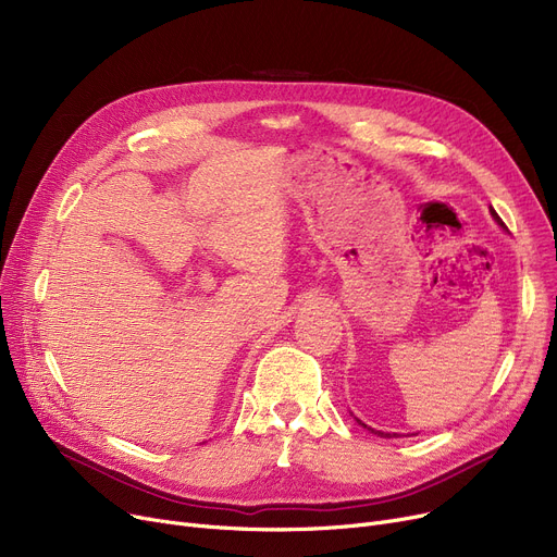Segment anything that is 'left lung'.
Wrapping results in <instances>:
<instances>
[{"mask_svg": "<svg viewBox=\"0 0 557 557\" xmlns=\"http://www.w3.org/2000/svg\"><path fill=\"white\" fill-rule=\"evenodd\" d=\"M492 216H494V221H496V223H499V225H504V221H502L499 216H496V212H494V210H492ZM357 422H359L361 426H366V424H363L361 420H357ZM366 429H368V431H374V429H370V426H366ZM374 433H376V435H382V437H391V433H384V431H374Z\"/></svg>", "mask_w": 557, "mask_h": 557, "instance_id": "8db88e82", "label": "left lung"}]
</instances>
